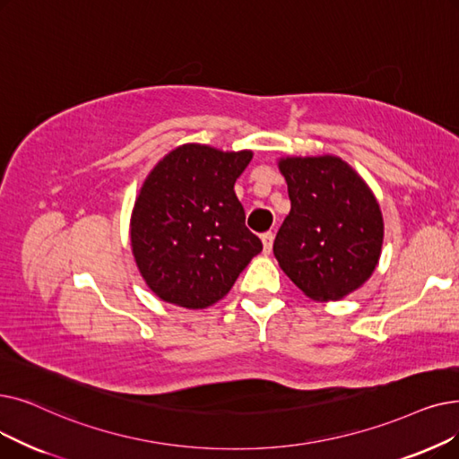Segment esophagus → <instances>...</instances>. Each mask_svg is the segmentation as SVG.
<instances>
[{"mask_svg": "<svg viewBox=\"0 0 459 459\" xmlns=\"http://www.w3.org/2000/svg\"><path fill=\"white\" fill-rule=\"evenodd\" d=\"M263 247H264V253L268 255L272 251V244H273V232H264L263 236Z\"/></svg>", "mask_w": 459, "mask_h": 459, "instance_id": "obj_1", "label": "esophagus"}]
</instances>
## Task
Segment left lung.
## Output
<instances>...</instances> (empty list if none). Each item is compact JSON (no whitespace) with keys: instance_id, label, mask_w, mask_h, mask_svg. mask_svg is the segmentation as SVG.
I'll use <instances>...</instances> for the list:
<instances>
[{"instance_id":"1","label":"left lung","mask_w":459,"mask_h":459,"mask_svg":"<svg viewBox=\"0 0 459 459\" xmlns=\"http://www.w3.org/2000/svg\"><path fill=\"white\" fill-rule=\"evenodd\" d=\"M279 170L290 212L273 242L277 263L313 300H342L368 281L381 255L375 196L340 157H287Z\"/></svg>"}]
</instances>
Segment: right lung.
Segmentation results:
<instances>
[{"label": "right lung", "mask_w": 459, "mask_h": 459, "mask_svg": "<svg viewBox=\"0 0 459 459\" xmlns=\"http://www.w3.org/2000/svg\"><path fill=\"white\" fill-rule=\"evenodd\" d=\"M253 153L184 144L146 178L131 246L148 287L165 302L204 309L230 290L263 242L246 227L234 184Z\"/></svg>", "instance_id": "1"}]
</instances>
